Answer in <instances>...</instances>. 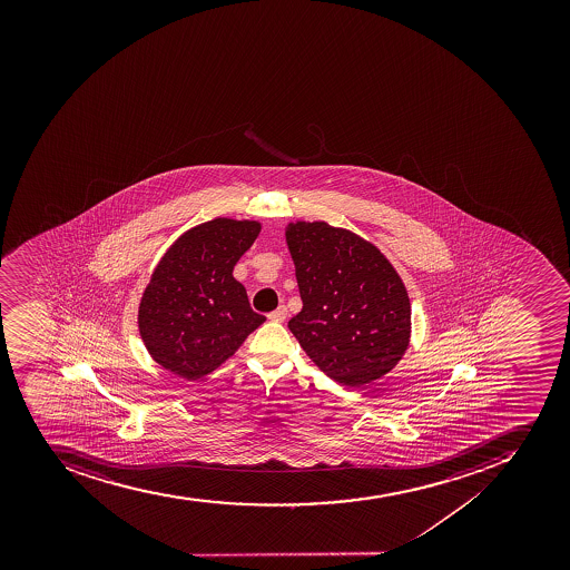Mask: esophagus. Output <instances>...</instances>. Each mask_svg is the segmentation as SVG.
<instances>
[{
	"label": "esophagus",
	"mask_w": 570,
	"mask_h": 570,
	"mask_svg": "<svg viewBox=\"0 0 570 570\" xmlns=\"http://www.w3.org/2000/svg\"><path fill=\"white\" fill-rule=\"evenodd\" d=\"M287 317V307L286 306H278L275 312L269 313L267 315V318L269 321H273V323H283L284 318Z\"/></svg>",
	"instance_id": "esophagus-1"
}]
</instances>
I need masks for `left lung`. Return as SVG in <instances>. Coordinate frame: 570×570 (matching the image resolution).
I'll list each match as a JSON object with an SVG mask.
<instances>
[{
	"instance_id": "obj_1",
	"label": "left lung",
	"mask_w": 570,
	"mask_h": 570,
	"mask_svg": "<svg viewBox=\"0 0 570 570\" xmlns=\"http://www.w3.org/2000/svg\"><path fill=\"white\" fill-rule=\"evenodd\" d=\"M286 244L303 298L287 327L307 357L350 389L392 372L410 346L412 306L384 253L324 220L289 222Z\"/></svg>"
}]
</instances>
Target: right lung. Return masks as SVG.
Returning <instances> with one entry per match:
<instances>
[{
  "instance_id": "obj_1",
  "label": "right lung",
  "mask_w": 570,
  "mask_h": 570,
  "mask_svg": "<svg viewBox=\"0 0 570 570\" xmlns=\"http://www.w3.org/2000/svg\"><path fill=\"white\" fill-rule=\"evenodd\" d=\"M263 224L218 217L187 229L151 273L138 306V330L161 368L197 381L226 363L266 321L233 277Z\"/></svg>"
}]
</instances>
